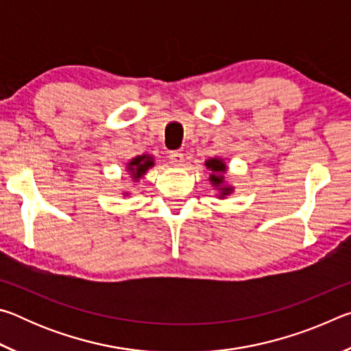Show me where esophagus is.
Masks as SVG:
<instances>
[{"instance_id":"1","label":"esophagus","mask_w":351,"mask_h":351,"mask_svg":"<svg viewBox=\"0 0 351 351\" xmlns=\"http://www.w3.org/2000/svg\"><path fill=\"white\" fill-rule=\"evenodd\" d=\"M169 159L171 165H175V167H181L184 162V154L181 152H170Z\"/></svg>"}]
</instances>
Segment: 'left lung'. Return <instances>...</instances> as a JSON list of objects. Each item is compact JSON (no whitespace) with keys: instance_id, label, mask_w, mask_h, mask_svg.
Returning a JSON list of instances; mask_svg holds the SVG:
<instances>
[{"instance_id":"8db88e82","label":"left lung","mask_w":351,"mask_h":351,"mask_svg":"<svg viewBox=\"0 0 351 351\" xmlns=\"http://www.w3.org/2000/svg\"><path fill=\"white\" fill-rule=\"evenodd\" d=\"M206 169L209 170V181L212 184L213 190H217V198L226 199V197L234 193L235 187L229 181L226 180V173H228V164L224 162L223 158H209L204 161Z\"/></svg>"}]
</instances>
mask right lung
Segmentation results:
<instances>
[{"label":"right lung","mask_w":351,"mask_h":351,"mask_svg":"<svg viewBox=\"0 0 351 351\" xmlns=\"http://www.w3.org/2000/svg\"><path fill=\"white\" fill-rule=\"evenodd\" d=\"M152 167H154V158L152 154H139V156L132 158L125 164V171L130 175V180H132V182L136 186ZM122 195L123 197H130V190H123Z\"/></svg>","instance_id":"1"}]
</instances>
